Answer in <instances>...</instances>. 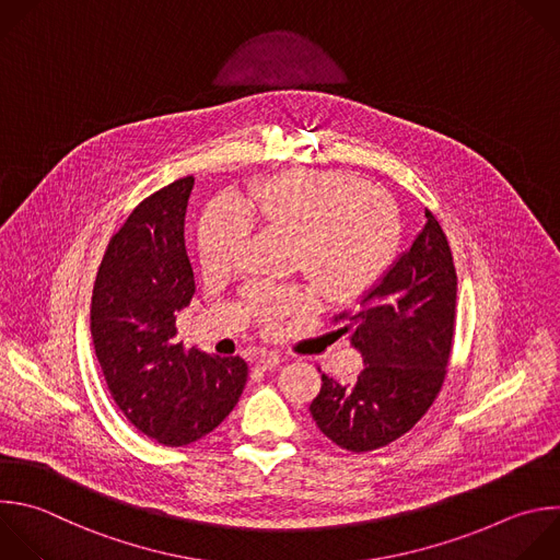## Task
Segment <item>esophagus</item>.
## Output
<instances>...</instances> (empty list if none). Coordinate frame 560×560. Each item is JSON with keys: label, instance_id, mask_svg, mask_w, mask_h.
<instances>
[{"label": "esophagus", "instance_id": "esophagus-1", "mask_svg": "<svg viewBox=\"0 0 560 560\" xmlns=\"http://www.w3.org/2000/svg\"><path fill=\"white\" fill-rule=\"evenodd\" d=\"M283 360H281V355L279 353H261L257 360H255V364H257V369H261V371H270V369H277L279 364H281Z\"/></svg>", "mask_w": 560, "mask_h": 560}]
</instances>
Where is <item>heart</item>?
<instances>
[{"mask_svg": "<svg viewBox=\"0 0 560 560\" xmlns=\"http://www.w3.org/2000/svg\"><path fill=\"white\" fill-rule=\"evenodd\" d=\"M248 222L290 237L294 266L334 303H353L378 285L402 231L396 202L366 179L347 171H285L255 184L237 205L224 200L207 211L198 233L207 272H226L235 264ZM248 303L255 316L272 320L307 310L312 294L294 285H259Z\"/></svg>", "mask_w": 560, "mask_h": 560, "instance_id": "obj_1", "label": "heart"}]
</instances>
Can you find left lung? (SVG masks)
<instances>
[{"instance_id":"left-lung-1","label":"left lung","mask_w":560,"mask_h":560,"mask_svg":"<svg viewBox=\"0 0 560 560\" xmlns=\"http://www.w3.org/2000/svg\"><path fill=\"white\" fill-rule=\"evenodd\" d=\"M457 275L433 213L387 275L358 299L340 334L362 355L353 385L323 374L310 405L336 446L366 453L396 442L429 411L442 389L455 329Z\"/></svg>"}]
</instances>
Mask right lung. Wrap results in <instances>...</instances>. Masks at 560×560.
Here are the masks:
<instances>
[{"instance_id":"add662e5","label":"right lung","mask_w":560,"mask_h":560,"mask_svg":"<svg viewBox=\"0 0 560 560\" xmlns=\"http://www.w3.org/2000/svg\"><path fill=\"white\" fill-rule=\"evenodd\" d=\"M194 177L140 202L101 261L90 327L107 389L125 418L164 446L202 440L235 409L248 381L240 355L184 351L175 318L196 294L184 246Z\"/></svg>"}]
</instances>
